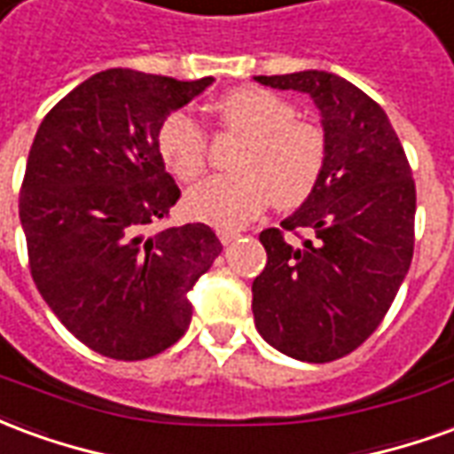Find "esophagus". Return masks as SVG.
I'll list each match as a JSON object with an SVG mask.
<instances>
[{
	"label": "esophagus",
	"instance_id": "esophagus-1",
	"mask_svg": "<svg viewBox=\"0 0 454 454\" xmlns=\"http://www.w3.org/2000/svg\"><path fill=\"white\" fill-rule=\"evenodd\" d=\"M240 236L238 231H228V228H218V240L223 243V246H228V243H233L236 238Z\"/></svg>",
	"mask_w": 454,
	"mask_h": 454
}]
</instances>
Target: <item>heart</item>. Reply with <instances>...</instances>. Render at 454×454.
Masks as SVG:
<instances>
[{"instance_id":"obj_1","label":"heart","mask_w":454,"mask_h":454,"mask_svg":"<svg viewBox=\"0 0 454 454\" xmlns=\"http://www.w3.org/2000/svg\"><path fill=\"white\" fill-rule=\"evenodd\" d=\"M221 129L243 138L233 169L208 177L187 194L189 214L218 228H240L272 197L279 208H296L324 177L328 138L321 123L296 116L294 104L262 87H238L214 104ZM158 153L182 182L207 168L208 140L189 114L175 112L160 123Z\"/></svg>"}]
</instances>
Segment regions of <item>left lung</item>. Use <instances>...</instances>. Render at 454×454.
<instances>
[{
  "mask_svg": "<svg viewBox=\"0 0 454 454\" xmlns=\"http://www.w3.org/2000/svg\"><path fill=\"white\" fill-rule=\"evenodd\" d=\"M309 94L328 138L321 184L279 226L260 233L265 270L253 282L255 328L301 362L360 348L389 311L413 257L416 184L380 104L324 70L255 77ZM285 232L301 237L289 244Z\"/></svg>",
  "mask_w": 454,
  "mask_h": 454,
  "instance_id": "left-lung-1",
  "label": "left lung"
}]
</instances>
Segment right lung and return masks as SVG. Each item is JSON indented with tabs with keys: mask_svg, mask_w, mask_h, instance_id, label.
I'll return each mask as SVG.
<instances>
[{
	"mask_svg": "<svg viewBox=\"0 0 454 454\" xmlns=\"http://www.w3.org/2000/svg\"><path fill=\"white\" fill-rule=\"evenodd\" d=\"M211 82L97 73L48 112L28 153L19 218L31 277L60 324L112 360L175 345L192 321L189 289L223 250L204 223L145 233L179 199L160 123Z\"/></svg>",
	"mask_w": 454,
	"mask_h": 454,
	"instance_id": "right-lung-1",
	"label": "right lung"
}]
</instances>
